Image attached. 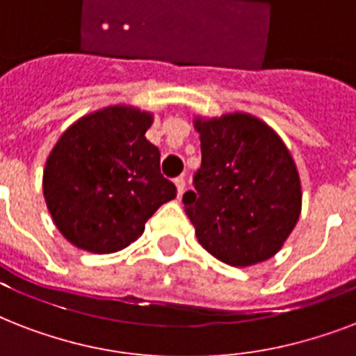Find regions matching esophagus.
Instances as JSON below:
<instances>
[{"label": "esophagus", "mask_w": 356, "mask_h": 356, "mask_svg": "<svg viewBox=\"0 0 356 356\" xmlns=\"http://www.w3.org/2000/svg\"><path fill=\"white\" fill-rule=\"evenodd\" d=\"M175 186H177V192L179 195L183 194L184 188H186V179H184V175H179L177 179H175Z\"/></svg>", "instance_id": "esophagus-1"}]
</instances>
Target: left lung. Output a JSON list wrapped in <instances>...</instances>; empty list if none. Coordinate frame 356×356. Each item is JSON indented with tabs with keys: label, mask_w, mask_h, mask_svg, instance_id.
Masks as SVG:
<instances>
[{
	"label": "left lung",
	"mask_w": 356,
	"mask_h": 356,
	"mask_svg": "<svg viewBox=\"0 0 356 356\" xmlns=\"http://www.w3.org/2000/svg\"><path fill=\"white\" fill-rule=\"evenodd\" d=\"M201 166L184 212L203 248L229 266H251L281 249L301 212V183L282 140L264 122L234 113L195 120Z\"/></svg>",
	"instance_id": "8db88e82"
}]
</instances>
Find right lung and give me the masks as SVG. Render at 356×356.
<instances>
[{
  "label": "right lung",
  "instance_id": "right-lung-1",
  "mask_svg": "<svg viewBox=\"0 0 356 356\" xmlns=\"http://www.w3.org/2000/svg\"><path fill=\"white\" fill-rule=\"evenodd\" d=\"M151 122L138 108H103L75 122L53 147L44 197L74 245L103 254L127 248L177 195L161 173V151L145 138Z\"/></svg>",
  "mask_w": 356,
  "mask_h": 356
}]
</instances>
